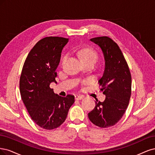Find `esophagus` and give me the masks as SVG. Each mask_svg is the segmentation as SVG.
<instances>
[{
	"instance_id": "esophagus-1",
	"label": "esophagus",
	"mask_w": 155,
	"mask_h": 155,
	"mask_svg": "<svg viewBox=\"0 0 155 155\" xmlns=\"http://www.w3.org/2000/svg\"><path fill=\"white\" fill-rule=\"evenodd\" d=\"M74 98H75V100H77V101H80V100H82L83 98V96L77 95V94H76V95L74 96Z\"/></svg>"
}]
</instances>
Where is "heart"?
I'll return each mask as SVG.
<instances>
[{
  "label": "heart",
  "instance_id": "obj_1",
  "mask_svg": "<svg viewBox=\"0 0 155 155\" xmlns=\"http://www.w3.org/2000/svg\"><path fill=\"white\" fill-rule=\"evenodd\" d=\"M78 54L82 62L93 61L96 62L97 60V54L96 52L90 48L82 49L81 51H79ZM65 58H66V57L63 58V61Z\"/></svg>",
  "mask_w": 155,
  "mask_h": 155
}]
</instances>
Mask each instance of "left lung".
<instances>
[{
	"label": "left lung",
	"instance_id": "obj_1",
	"mask_svg": "<svg viewBox=\"0 0 155 155\" xmlns=\"http://www.w3.org/2000/svg\"><path fill=\"white\" fill-rule=\"evenodd\" d=\"M102 51L105 68L100 78L104 102L97 100L95 107L88 113L90 121L100 127H109L120 120L127 108L131 94V76L128 65L117 43L107 37L91 38Z\"/></svg>",
	"mask_w": 155,
	"mask_h": 155
}]
</instances>
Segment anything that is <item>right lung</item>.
I'll return each mask as SVG.
<instances>
[{"mask_svg": "<svg viewBox=\"0 0 155 155\" xmlns=\"http://www.w3.org/2000/svg\"><path fill=\"white\" fill-rule=\"evenodd\" d=\"M69 38L49 37L41 39L32 48L25 61L20 78V92L31 119L38 126L51 129L66 120L74 102L73 95H58L49 86L57 83L56 69L64 47Z\"/></svg>", "mask_w": 155, "mask_h": 155, "instance_id": "add662e5", "label": "right lung"}]
</instances>
